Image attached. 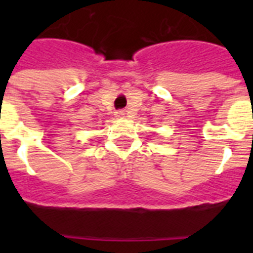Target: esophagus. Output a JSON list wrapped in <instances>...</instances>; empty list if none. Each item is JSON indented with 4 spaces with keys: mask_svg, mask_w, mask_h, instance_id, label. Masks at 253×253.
Returning a JSON list of instances; mask_svg holds the SVG:
<instances>
[{
    "mask_svg": "<svg viewBox=\"0 0 253 253\" xmlns=\"http://www.w3.org/2000/svg\"><path fill=\"white\" fill-rule=\"evenodd\" d=\"M115 117H117V118H123V117H125V111L123 110L115 111Z\"/></svg>",
    "mask_w": 253,
    "mask_h": 253,
    "instance_id": "obj_1",
    "label": "esophagus"
}]
</instances>
